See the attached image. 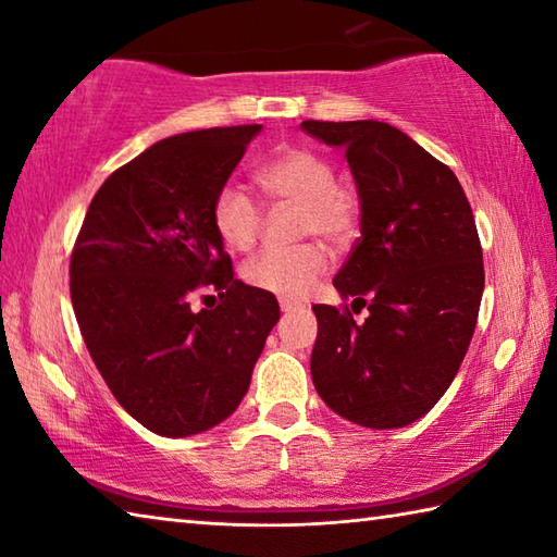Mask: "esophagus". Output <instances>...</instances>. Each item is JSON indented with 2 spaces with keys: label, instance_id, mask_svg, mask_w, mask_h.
<instances>
[{
  "label": "esophagus",
  "instance_id": "obj_1",
  "mask_svg": "<svg viewBox=\"0 0 557 557\" xmlns=\"http://www.w3.org/2000/svg\"><path fill=\"white\" fill-rule=\"evenodd\" d=\"M280 309L289 313V311H299L301 305H299V301H292V299H280Z\"/></svg>",
  "mask_w": 557,
  "mask_h": 557
}]
</instances>
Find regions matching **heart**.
I'll list each match as a JSON object with an SVG mask.
<instances>
[{
  "label": "heart",
  "instance_id": "b5f03b06",
  "mask_svg": "<svg viewBox=\"0 0 557 557\" xmlns=\"http://www.w3.org/2000/svg\"><path fill=\"white\" fill-rule=\"evenodd\" d=\"M256 182L272 201L301 207V236H319L343 246L356 236L360 201L338 185L336 168L317 150L287 146L256 170ZM211 224L224 246L250 250L258 244L262 214L256 201L236 185H224L211 201ZM326 252L319 244L289 250H268L246 262L244 280L250 287L282 299L307 297L326 272Z\"/></svg>",
  "mask_w": 557,
  "mask_h": 557
}]
</instances>
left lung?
Here are the masks:
<instances>
[{
  "instance_id": "left-lung-1",
  "label": "left lung",
  "mask_w": 557,
  "mask_h": 557,
  "mask_svg": "<svg viewBox=\"0 0 557 557\" xmlns=\"http://www.w3.org/2000/svg\"><path fill=\"white\" fill-rule=\"evenodd\" d=\"M346 150L360 197V238L333 287L350 308L317 305L311 380L366 429L409 426L458 375L484 289L470 201L448 165L384 121H301Z\"/></svg>"
}]
</instances>
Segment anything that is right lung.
I'll list each match as a JSON object with an SVG mask.
<instances>
[{"mask_svg": "<svg viewBox=\"0 0 557 557\" xmlns=\"http://www.w3.org/2000/svg\"><path fill=\"white\" fill-rule=\"evenodd\" d=\"M260 128L158 140L104 180L75 240L70 297L85 346L121 407L158 436L231 417L280 319L275 295L234 277L211 224V201ZM205 286L220 305L195 312Z\"/></svg>", "mask_w": 557, "mask_h": 557, "instance_id": "obj_1", "label": "right lung"}]
</instances>
